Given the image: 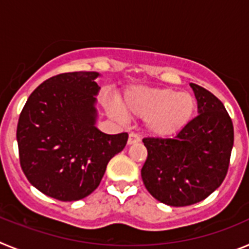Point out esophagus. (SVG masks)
Here are the masks:
<instances>
[{"mask_svg":"<svg viewBox=\"0 0 249 249\" xmlns=\"http://www.w3.org/2000/svg\"><path fill=\"white\" fill-rule=\"evenodd\" d=\"M141 141V137L137 135V133H135V132H132V133H129L128 136V142L127 143L128 144H133V143H138Z\"/></svg>","mask_w":249,"mask_h":249,"instance_id":"esophagus-1","label":"esophagus"}]
</instances>
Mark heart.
<instances>
[{
  "mask_svg": "<svg viewBox=\"0 0 249 249\" xmlns=\"http://www.w3.org/2000/svg\"><path fill=\"white\" fill-rule=\"evenodd\" d=\"M118 118L126 114L146 118V128L157 137H169L184 128L192 121L197 100L190 92L173 89L133 87L123 97L120 107H112Z\"/></svg>",
  "mask_w": 249,
  "mask_h": 249,
  "instance_id": "obj_1",
  "label": "heart"
}]
</instances>
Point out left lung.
Wrapping results in <instances>:
<instances>
[{"instance_id": "8db88e82", "label": "left lung", "mask_w": 249, "mask_h": 249, "mask_svg": "<svg viewBox=\"0 0 249 249\" xmlns=\"http://www.w3.org/2000/svg\"><path fill=\"white\" fill-rule=\"evenodd\" d=\"M199 114L173 138L147 137L141 169L144 187L157 201L184 207L203 201L222 184L230 166L234 132L230 114L214 94L191 83Z\"/></svg>"}]
</instances>
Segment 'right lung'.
I'll return each instance as SVG.
<instances>
[{
    "label": "right lung",
    "instance_id": "right-lung-1",
    "mask_svg": "<svg viewBox=\"0 0 249 249\" xmlns=\"http://www.w3.org/2000/svg\"><path fill=\"white\" fill-rule=\"evenodd\" d=\"M97 72L51 77L30 94L17 124L19 164L37 190L62 202L78 201L101 183L109 160L128 133L94 127Z\"/></svg>",
    "mask_w": 249,
    "mask_h": 249
}]
</instances>
